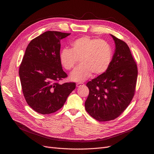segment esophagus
Instances as JSON below:
<instances>
[{
	"instance_id": "obj_1",
	"label": "esophagus",
	"mask_w": 154,
	"mask_h": 154,
	"mask_svg": "<svg viewBox=\"0 0 154 154\" xmlns=\"http://www.w3.org/2000/svg\"><path fill=\"white\" fill-rule=\"evenodd\" d=\"M83 85H84V83H78L76 84V86H77V87H80V86H83Z\"/></svg>"
}]
</instances>
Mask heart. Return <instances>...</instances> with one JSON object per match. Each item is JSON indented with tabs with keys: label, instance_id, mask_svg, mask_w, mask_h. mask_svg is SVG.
Instances as JSON below:
<instances>
[{
	"label": "heart",
	"instance_id": "heart-1",
	"mask_svg": "<svg viewBox=\"0 0 154 154\" xmlns=\"http://www.w3.org/2000/svg\"><path fill=\"white\" fill-rule=\"evenodd\" d=\"M113 51L109 44L101 39L85 36L75 39L72 48H65L60 54L63 66L72 69L80 60L81 64L71 73L70 79L74 82H83L92 73L99 75L104 73L112 62Z\"/></svg>",
	"mask_w": 154,
	"mask_h": 154
}]
</instances>
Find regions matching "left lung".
I'll return each mask as SVG.
<instances>
[{
	"mask_svg": "<svg viewBox=\"0 0 154 154\" xmlns=\"http://www.w3.org/2000/svg\"><path fill=\"white\" fill-rule=\"evenodd\" d=\"M111 36L116 49L110 65L86 83L90 93L85 103L86 111L100 122L113 120L124 112L134 96L138 77L137 65L128 45Z\"/></svg>",
	"mask_w": 154,
	"mask_h": 154,
	"instance_id": "left-lung-1",
	"label": "left lung"
}]
</instances>
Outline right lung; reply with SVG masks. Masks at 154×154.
Listing matches in <instances>:
<instances>
[{
	"label": "right lung",
	"mask_w": 154,
	"mask_h": 154,
	"mask_svg": "<svg viewBox=\"0 0 154 154\" xmlns=\"http://www.w3.org/2000/svg\"><path fill=\"white\" fill-rule=\"evenodd\" d=\"M71 33L47 31L28 45L19 70L22 90L27 104L42 115L60 109L75 83H59L68 77L60 60V40Z\"/></svg>",
	"instance_id": "right-lung-1"
}]
</instances>
